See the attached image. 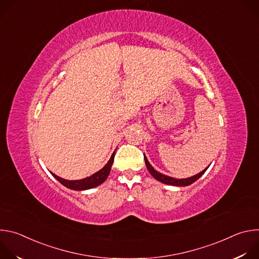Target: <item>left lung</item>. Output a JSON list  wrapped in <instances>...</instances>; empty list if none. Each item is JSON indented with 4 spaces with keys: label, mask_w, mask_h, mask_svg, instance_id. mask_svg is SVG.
Segmentation results:
<instances>
[{
    "label": "left lung",
    "mask_w": 259,
    "mask_h": 259,
    "mask_svg": "<svg viewBox=\"0 0 259 259\" xmlns=\"http://www.w3.org/2000/svg\"><path fill=\"white\" fill-rule=\"evenodd\" d=\"M144 162H145V165H146L147 170H149V172L152 174V176H153L155 179H157L158 181H160V182H162V183L169 184V186H174V187H188V186H190V184H192V183H194L196 180H198V179L206 172V170H207L208 167H209V166H208V167L205 168L203 171H201L200 173H198V174H196V175H194V176H192V177L182 178V179H176V178L167 176V175H165V174H162V173L156 171V170L154 169V167L150 164V162L147 161V159H146L145 156H144Z\"/></svg>",
    "instance_id": "8db88e82"
}]
</instances>
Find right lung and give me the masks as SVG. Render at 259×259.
<instances>
[{
	"label": "right lung",
	"instance_id": "add662e5",
	"mask_svg": "<svg viewBox=\"0 0 259 259\" xmlns=\"http://www.w3.org/2000/svg\"><path fill=\"white\" fill-rule=\"evenodd\" d=\"M115 154H116V152L113 153L112 157H110V159L108 160V162L105 164V166L103 168H101L99 171L95 172L91 176L83 178V179L67 180V179H63V178L55 175L54 173H51V174L67 189H70V190H73V191L90 190V189H93V188H96V187L100 186L101 183H103L106 180V178H107V176L110 172V169H112V165L114 163Z\"/></svg>",
	"mask_w": 259,
	"mask_h": 259
}]
</instances>
